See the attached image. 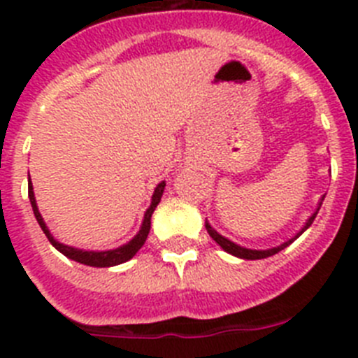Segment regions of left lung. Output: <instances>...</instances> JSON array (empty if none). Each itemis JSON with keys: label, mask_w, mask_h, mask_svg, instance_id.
I'll use <instances>...</instances> for the list:
<instances>
[{"label": "left lung", "mask_w": 358, "mask_h": 358, "mask_svg": "<svg viewBox=\"0 0 358 358\" xmlns=\"http://www.w3.org/2000/svg\"><path fill=\"white\" fill-rule=\"evenodd\" d=\"M321 204H322V202H319V208H321ZM319 208H317V210H315V213L312 215V217L308 218V222H306V226L303 227V229L299 231V233H297V235L294 236L292 240H289V242H285V243H281V245H278V248L267 249V251H252V249L240 248V245H236V243H233V242H231V240L224 238L222 235H218L217 231H215L213 227H211L210 224H208V222H206V231H208V233H210V236H211V238H213L215 242H217L218 245H220V248L224 249V251H227V252H229V255H233V256H238V258H243V260H262V258H267V256H273V255H276V252H280L281 249H285L287 245H290V243H292L294 240L297 238V236L301 235L303 231H305V229H308V227L312 226V222H314V218H315V215H317Z\"/></svg>", "instance_id": "8db88e82"}]
</instances>
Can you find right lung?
Returning <instances> with one entry per match:
<instances>
[{
  "mask_svg": "<svg viewBox=\"0 0 358 358\" xmlns=\"http://www.w3.org/2000/svg\"><path fill=\"white\" fill-rule=\"evenodd\" d=\"M163 189H164V181L159 182V185L156 186V189H154V195H152V204H150V208L147 210V213H145V218H143V224H141L140 233H138V235H136L134 238L131 240V242L125 243V245H122V248L113 249V251H102V252L82 251V249L69 248V245H64V243L57 242V240L53 238L52 235H50L48 227H46L43 217H41L39 210H37L36 197H34V188H31V182H28V197H30L31 210H34V215H36L41 229L44 231L46 238L50 240V243H52L57 251H61L62 255L68 256V258H71V260L78 262V264L91 265V267H113V265H120V264H123V262L131 260L132 256H134L136 252L143 248L145 240H147V236H148V231H150V217H152V213H154V210H156L157 204H159L161 195H163Z\"/></svg>",
  "mask_w": 358,
  "mask_h": 358,
  "instance_id": "1",
  "label": "right lung"
}]
</instances>
